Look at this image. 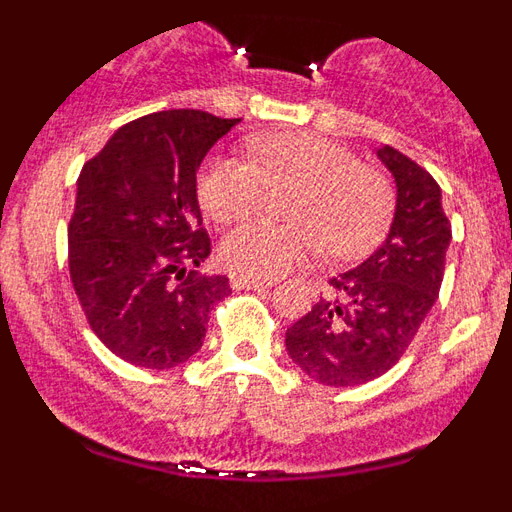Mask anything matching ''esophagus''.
<instances>
[{
  "label": "esophagus",
  "mask_w": 512,
  "mask_h": 512,
  "mask_svg": "<svg viewBox=\"0 0 512 512\" xmlns=\"http://www.w3.org/2000/svg\"><path fill=\"white\" fill-rule=\"evenodd\" d=\"M230 287L233 289H266L269 287V282H251V279L230 277Z\"/></svg>",
  "instance_id": "1"
}]
</instances>
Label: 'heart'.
<instances>
[{"mask_svg":"<svg viewBox=\"0 0 512 512\" xmlns=\"http://www.w3.org/2000/svg\"><path fill=\"white\" fill-rule=\"evenodd\" d=\"M246 157L212 156L197 174L207 217L233 223L259 205L264 187L295 189L284 202L292 225L243 223L228 230L217 259L233 277L269 282L325 248L333 259H359L387 233L395 189L387 174L359 164L351 148L315 133L246 140Z\"/></svg>","mask_w":512,"mask_h":512,"instance_id":"1","label":"heart"}]
</instances>
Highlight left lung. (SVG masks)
Returning a JSON list of instances; mask_svg holds the SVG:
<instances>
[{"label": "left lung", "instance_id": "1", "mask_svg": "<svg viewBox=\"0 0 512 512\" xmlns=\"http://www.w3.org/2000/svg\"><path fill=\"white\" fill-rule=\"evenodd\" d=\"M397 184L382 246L356 269L330 279L305 318L287 328V354L315 382L356 387L390 372L438 300L451 223L441 187L392 146L377 151Z\"/></svg>", "mask_w": 512, "mask_h": 512}]
</instances>
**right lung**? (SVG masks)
Segmentation results:
<instances>
[{
    "label": "right lung",
    "mask_w": 512,
    "mask_h": 512,
    "mask_svg": "<svg viewBox=\"0 0 512 512\" xmlns=\"http://www.w3.org/2000/svg\"><path fill=\"white\" fill-rule=\"evenodd\" d=\"M202 110H164L122 125L76 182L69 271L99 341L128 364L171 369L202 348L228 277H197L210 235L197 169L238 125Z\"/></svg>",
    "instance_id": "obj_1"
}]
</instances>
